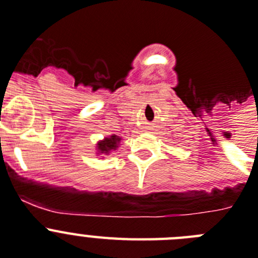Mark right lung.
Segmentation results:
<instances>
[{
	"label": "right lung",
	"mask_w": 258,
	"mask_h": 258,
	"mask_svg": "<svg viewBox=\"0 0 258 258\" xmlns=\"http://www.w3.org/2000/svg\"><path fill=\"white\" fill-rule=\"evenodd\" d=\"M120 140H122V138L118 135H114V134L106 136V138L97 142V144H96V154L101 157H104V154L105 156L110 154L111 152L118 149V147L120 145Z\"/></svg>",
	"instance_id": "1"
}]
</instances>
